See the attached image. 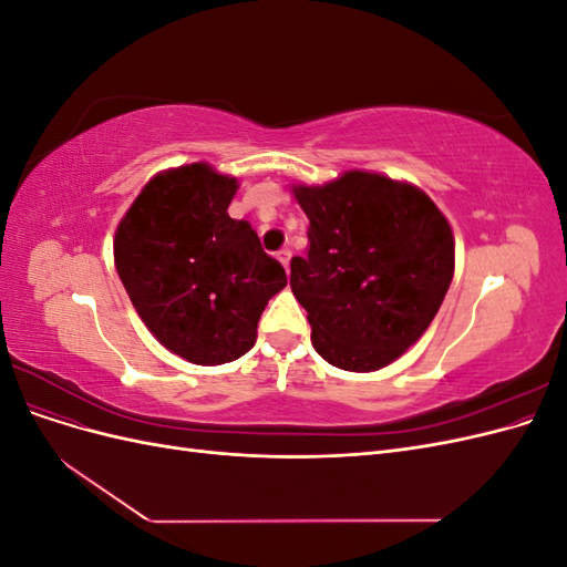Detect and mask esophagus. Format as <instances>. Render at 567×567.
Masks as SVG:
<instances>
[{
    "label": "esophagus",
    "instance_id": "34e87169",
    "mask_svg": "<svg viewBox=\"0 0 567 567\" xmlns=\"http://www.w3.org/2000/svg\"><path fill=\"white\" fill-rule=\"evenodd\" d=\"M290 255H293V252H290V248H281L279 252H277V257H279V262L288 269V265H290Z\"/></svg>",
    "mask_w": 567,
    "mask_h": 567
}]
</instances>
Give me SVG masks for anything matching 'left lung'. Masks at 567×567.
Instances as JSON below:
<instances>
[{
  "mask_svg": "<svg viewBox=\"0 0 567 567\" xmlns=\"http://www.w3.org/2000/svg\"><path fill=\"white\" fill-rule=\"evenodd\" d=\"M296 198L310 219V250L290 260V288L315 350L346 371L394 362L447 296V219L416 186L357 169L326 186H298Z\"/></svg>",
  "mask_w": 567,
  "mask_h": 567,
  "instance_id": "left-lung-1",
  "label": "left lung"
}]
</instances>
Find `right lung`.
I'll use <instances>...</instances> for the list:
<instances>
[{
    "label": "right lung",
    "mask_w": 567,
    "mask_h": 567,
    "mask_svg": "<svg viewBox=\"0 0 567 567\" xmlns=\"http://www.w3.org/2000/svg\"><path fill=\"white\" fill-rule=\"evenodd\" d=\"M236 179L205 163L153 177L115 231V267L148 331L192 364H227L257 338L288 284L250 221L227 208Z\"/></svg>",
    "instance_id": "1"
}]
</instances>
